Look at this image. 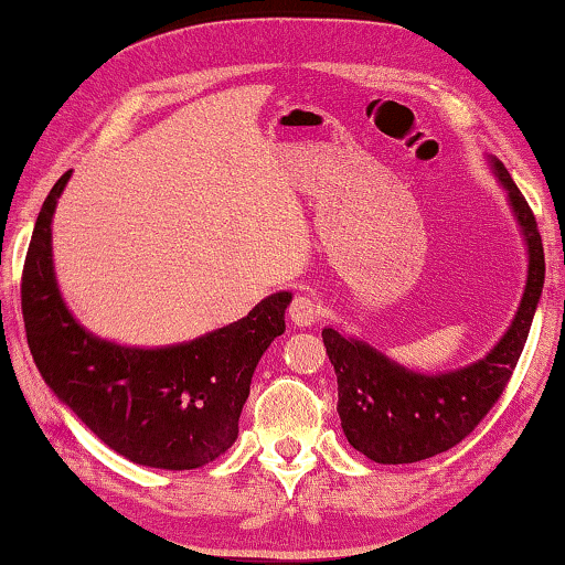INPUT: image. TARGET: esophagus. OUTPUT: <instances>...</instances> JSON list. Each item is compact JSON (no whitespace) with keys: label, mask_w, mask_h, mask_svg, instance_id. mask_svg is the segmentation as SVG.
Here are the masks:
<instances>
[{"label":"esophagus","mask_w":565,"mask_h":565,"mask_svg":"<svg viewBox=\"0 0 565 565\" xmlns=\"http://www.w3.org/2000/svg\"><path fill=\"white\" fill-rule=\"evenodd\" d=\"M319 316H321V303L313 296H308V292H298V296L292 298L290 303L292 323H298V327H311V323L319 321Z\"/></svg>","instance_id":"34e87169"}]
</instances>
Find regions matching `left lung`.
<instances>
[{"mask_svg":"<svg viewBox=\"0 0 565 565\" xmlns=\"http://www.w3.org/2000/svg\"><path fill=\"white\" fill-rule=\"evenodd\" d=\"M527 244V282L512 323L486 358L447 373H416L360 339L323 329V347L339 385V419L347 443L383 466L435 458L466 439L504 393L527 342L545 282L537 221L507 167L489 157Z\"/></svg>","mask_w":565,"mask_h":565,"instance_id":"obj_1","label":"left lung"}]
</instances>
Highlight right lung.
<instances>
[{"label":"right lung","mask_w":565,"mask_h":565,"mask_svg":"<svg viewBox=\"0 0 565 565\" xmlns=\"http://www.w3.org/2000/svg\"><path fill=\"white\" fill-rule=\"evenodd\" d=\"M66 172L38 213L22 269V319L43 381L103 443L138 466L192 470L238 437L254 367L285 331L292 296L273 292L244 319L172 347L99 339L68 311L53 273L51 223Z\"/></svg>","instance_id":"1"}]
</instances>
